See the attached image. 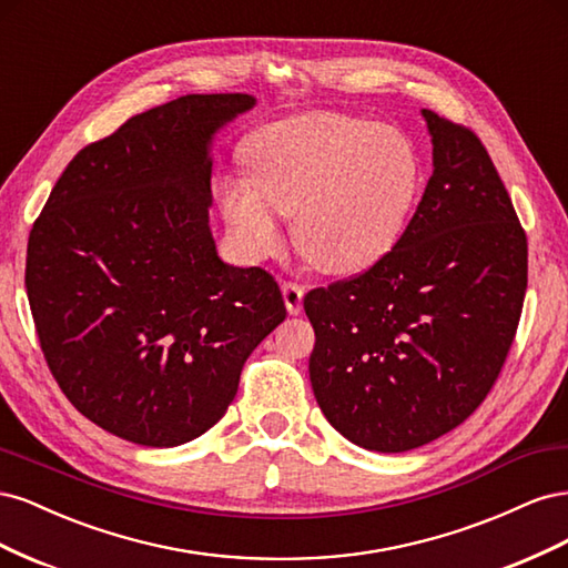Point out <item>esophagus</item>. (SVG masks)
Masks as SVG:
<instances>
[{
    "label": "esophagus",
    "instance_id": "34e87169",
    "mask_svg": "<svg viewBox=\"0 0 568 568\" xmlns=\"http://www.w3.org/2000/svg\"><path fill=\"white\" fill-rule=\"evenodd\" d=\"M282 294H284L286 311L291 315H298L303 311V294H305L303 284L301 282H284L282 284Z\"/></svg>",
    "mask_w": 568,
    "mask_h": 568
}]
</instances>
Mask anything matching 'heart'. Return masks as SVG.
I'll return each mask as SVG.
<instances>
[{
	"mask_svg": "<svg viewBox=\"0 0 568 568\" xmlns=\"http://www.w3.org/2000/svg\"><path fill=\"white\" fill-rule=\"evenodd\" d=\"M248 178L220 184L222 215L248 257L282 246L281 215L324 272L367 270L400 242L422 186L419 153L398 130L343 113L277 120L244 144Z\"/></svg>",
	"mask_w": 568,
	"mask_h": 568,
	"instance_id": "1",
	"label": "heart"
}]
</instances>
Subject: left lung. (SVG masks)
I'll use <instances>...</instances> for the list:
<instances>
[{
    "instance_id": "obj_1",
    "label": "left lung",
    "mask_w": 568,
    "mask_h": 568,
    "mask_svg": "<svg viewBox=\"0 0 568 568\" xmlns=\"http://www.w3.org/2000/svg\"><path fill=\"white\" fill-rule=\"evenodd\" d=\"M422 113L434 173L400 242L303 298L317 405L376 453L419 448L474 415L503 372L528 284L526 232L484 142Z\"/></svg>"
}]
</instances>
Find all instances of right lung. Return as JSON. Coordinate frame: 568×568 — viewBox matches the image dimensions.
<instances>
[{
	"label": "right lung",
	"instance_id": "right-lung-1",
	"mask_svg": "<svg viewBox=\"0 0 568 568\" xmlns=\"http://www.w3.org/2000/svg\"><path fill=\"white\" fill-rule=\"evenodd\" d=\"M248 94H186L75 153L28 236L40 348L80 415L146 448L215 426L244 363L286 317L263 267H232L209 227L213 132Z\"/></svg>",
	"mask_w": 568,
	"mask_h": 568
}]
</instances>
